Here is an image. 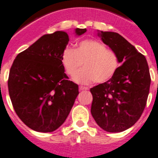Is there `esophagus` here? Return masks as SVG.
<instances>
[{
    "instance_id": "obj_1",
    "label": "esophagus",
    "mask_w": 158,
    "mask_h": 158,
    "mask_svg": "<svg viewBox=\"0 0 158 158\" xmlns=\"http://www.w3.org/2000/svg\"><path fill=\"white\" fill-rule=\"evenodd\" d=\"M79 90H88L89 89V88L85 87V86H79Z\"/></svg>"
}]
</instances>
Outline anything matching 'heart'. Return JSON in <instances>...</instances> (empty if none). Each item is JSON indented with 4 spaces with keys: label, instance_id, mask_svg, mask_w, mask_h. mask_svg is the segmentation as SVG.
<instances>
[{
    "label": "heart",
    "instance_id": "obj_1",
    "mask_svg": "<svg viewBox=\"0 0 158 158\" xmlns=\"http://www.w3.org/2000/svg\"><path fill=\"white\" fill-rule=\"evenodd\" d=\"M61 64L69 76L75 74L83 64L84 69L73 78L75 83L82 84L93 81L97 84L105 83L114 76L120 67L118 54L94 40H83L75 50L66 48L61 55Z\"/></svg>",
    "mask_w": 158,
    "mask_h": 158
}]
</instances>
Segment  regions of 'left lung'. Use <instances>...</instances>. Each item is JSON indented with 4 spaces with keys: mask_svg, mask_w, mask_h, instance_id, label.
<instances>
[{
    "mask_svg": "<svg viewBox=\"0 0 158 158\" xmlns=\"http://www.w3.org/2000/svg\"><path fill=\"white\" fill-rule=\"evenodd\" d=\"M98 35L123 64L111 79L90 89L91 114L104 131L123 132L135 124L145 108L151 84L148 64L145 56L119 34L98 31Z\"/></svg>",
    "mask_w": 158,
    "mask_h": 158,
    "instance_id": "obj_1",
    "label": "left lung"
}]
</instances>
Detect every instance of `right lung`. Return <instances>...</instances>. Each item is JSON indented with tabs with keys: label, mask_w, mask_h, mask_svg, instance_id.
I'll list each match as a JSON object with an SVG mask.
<instances>
[{
	"label": "right lung",
	"mask_w": 158,
	"mask_h": 158,
	"mask_svg": "<svg viewBox=\"0 0 158 158\" xmlns=\"http://www.w3.org/2000/svg\"><path fill=\"white\" fill-rule=\"evenodd\" d=\"M86 29H75L76 35ZM69 39L64 31L41 36L15 57L10 70L8 89L15 113L26 126L50 132L63 124L79 86L69 80L61 55Z\"/></svg>",
	"instance_id": "obj_1"
}]
</instances>
